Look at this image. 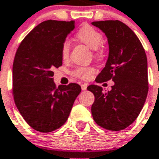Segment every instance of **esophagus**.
Returning <instances> with one entry per match:
<instances>
[{
  "mask_svg": "<svg viewBox=\"0 0 159 159\" xmlns=\"http://www.w3.org/2000/svg\"><path fill=\"white\" fill-rule=\"evenodd\" d=\"M81 87H82V90L85 91V90H87V88H88V84L84 83V84H83V85L81 86Z\"/></svg>",
  "mask_w": 159,
  "mask_h": 159,
  "instance_id": "34e87169",
  "label": "esophagus"
}]
</instances>
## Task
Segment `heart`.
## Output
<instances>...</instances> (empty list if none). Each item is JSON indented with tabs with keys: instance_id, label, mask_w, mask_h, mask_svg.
Returning <instances> with one entry per match:
<instances>
[{
	"instance_id": "b5f03b06",
	"label": "heart",
	"mask_w": 159,
	"mask_h": 159,
	"mask_svg": "<svg viewBox=\"0 0 159 159\" xmlns=\"http://www.w3.org/2000/svg\"><path fill=\"white\" fill-rule=\"evenodd\" d=\"M76 39L82 42L92 50H94V56L99 57L101 51L98 48L103 41V36L102 33L93 27L86 25L79 29L76 34ZM70 54V42L68 40L63 41L61 46V56L63 60H66ZM95 69L91 66L88 67H77L73 71V75L78 78L83 80H89L94 74Z\"/></svg>"
}]
</instances>
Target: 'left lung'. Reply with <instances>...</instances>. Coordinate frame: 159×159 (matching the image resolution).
<instances>
[{
  "mask_svg": "<svg viewBox=\"0 0 159 159\" xmlns=\"http://www.w3.org/2000/svg\"><path fill=\"white\" fill-rule=\"evenodd\" d=\"M92 24L104 33L109 43L106 64L95 81L103 83L112 79L115 83L108 92L98 85L88 87L95 97L92 116L104 129L124 130L139 116L148 96L145 50L135 33L120 21H98Z\"/></svg>",
  "mask_w": 159,
  "mask_h": 159,
  "instance_id": "8db88e82",
  "label": "left lung"
}]
</instances>
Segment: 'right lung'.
<instances>
[{
	"mask_svg": "<svg viewBox=\"0 0 159 159\" xmlns=\"http://www.w3.org/2000/svg\"><path fill=\"white\" fill-rule=\"evenodd\" d=\"M75 29V21L39 23L20 43L12 66V93L25 121L40 132L60 128L69 117L81 93L76 83H54L53 70L62 65L61 46Z\"/></svg>",
	"mask_w": 159,
	"mask_h": 159,
	"instance_id": "add662e5",
	"label": "right lung"
}]
</instances>
